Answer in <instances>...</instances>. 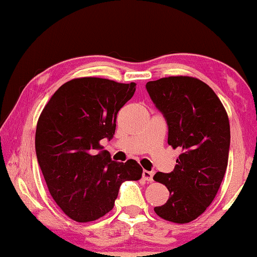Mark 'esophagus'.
Listing matches in <instances>:
<instances>
[{
  "label": "esophagus",
  "instance_id": "34e87169",
  "mask_svg": "<svg viewBox=\"0 0 257 257\" xmlns=\"http://www.w3.org/2000/svg\"><path fill=\"white\" fill-rule=\"evenodd\" d=\"M153 176H154V172L152 171H147V170H144L143 171V178H144L145 180H147L149 182H152L153 181Z\"/></svg>",
  "mask_w": 257,
  "mask_h": 257
}]
</instances>
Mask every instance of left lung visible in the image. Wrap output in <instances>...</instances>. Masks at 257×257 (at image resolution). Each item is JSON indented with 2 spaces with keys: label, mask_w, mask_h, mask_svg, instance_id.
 <instances>
[{
  "label": "left lung",
  "mask_w": 257,
  "mask_h": 257,
  "mask_svg": "<svg viewBox=\"0 0 257 257\" xmlns=\"http://www.w3.org/2000/svg\"><path fill=\"white\" fill-rule=\"evenodd\" d=\"M146 89L167 121L168 144L182 150L173 171L153 177L170 193L154 211L164 220L188 223L212 203L227 170V112L211 87L193 77L161 78L147 82Z\"/></svg>",
  "instance_id": "obj_1"
}]
</instances>
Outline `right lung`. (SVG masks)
<instances>
[{
	"mask_svg": "<svg viewBox=\"0 0 257 257\" xmlns=\"http://www.w3.org/2000/svg\"><path fill=\"white\" fill-rule=\"evenodd\" d=\"M135 90V82L77 78L52 95L38 119V164L52 197L77 222L105 215L122 182L141 179L143 169L136 161H112L99 144L113 137L116 114Z\"/></svg>",
	"mask_w": 257,
	"mask_h": 257,
	"instance_id": "obj_1",
	"label": "right lung"
}]
</instances>
